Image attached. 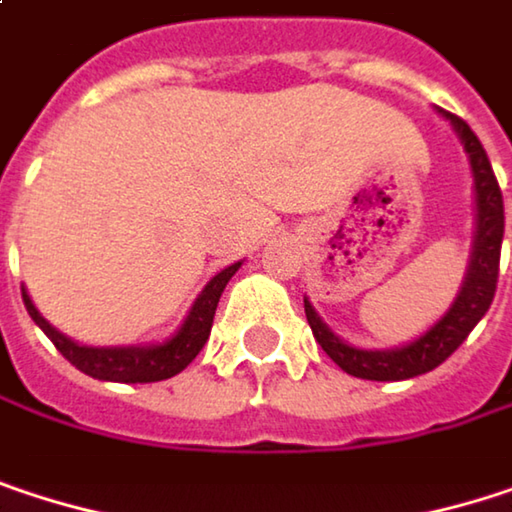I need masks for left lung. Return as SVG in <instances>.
Returning a JSON list of instances; mask_svg holds the SVG:
<instances>
[{
  "mask_svg": "<svg viewBox=\"0 0 512 512\" xmlns=\"http://www.w3.org/2000/svg\"><path fill=\"white\" fill-rule=\"evenodd\" d=\"M442 115L454 124L460 133L462 145L471 159L474 171V189H477V237H474V255L468 266V278L462 284L457 302L451 311L418 341L400 350H356L347 347L341 338H335L326 323L314 314V308L305 299V317L308 326L323 347V353L332 358L341 370L358 379H376V382H397V379H412L421 376L433 367H439L445 358L451 356L468 332L480 323V317L489 311L498 287V260H501V240H504V198L501 186L495 180V171L489 165V156L483 151L480 139L471 133V127L462 121L460 115H451L442 109Z\"/></svg>",
  "mask_w": 512,
  "mask_h": 512,
  "instance_id": "left-lung-1",
  "label": "left lung"
}]
</instances>
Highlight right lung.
Masks as SVG:
<instances>
[{
  "instance_id": "1",
  "label": "right lung",
  "mask_w": 512,
  "mask_h": 512,
  "mask_svg": "<svg viewBox=\"0 0 512 512\" xmlns=\"http://www.w3.org/2000/svg\"><path fill=\"white\" fill-rule=\"evenodd\" d=\"M240 269V263L222 269L195 299L186 323L180 326V332L174 338H168L165 344L156 347H115V350H94V347H79L70 338H64L61 332H55L50 323L38 314V308L32 305V299L23 290V302L29 317L44 329V335L55 344V350L67 358L76 370L94 376V379H106V382H159V379H171L174 373H180L192 358L201 353V347L210 338V326H213V314L219 305V296L225 290V284L231 281V275Z\"/></svg>"
}]
</instances>
